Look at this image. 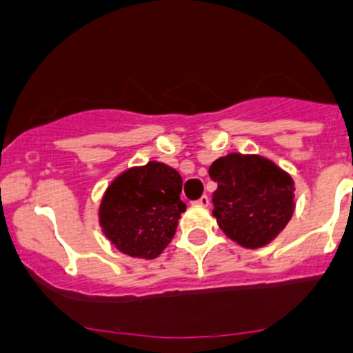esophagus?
I'll return each instance as SVG.
<instances>
[{
  "mask_svg": "<svg viewBox=\"0 0 353 353\" xmlns=\"http://www.w3.org/2000/svg\"><path fill=\"white\" fill-rule=\"evenodd\" d=\"M196 203H199V205H202V207H207V205H209V196L202 195L199 200H196Z\"/></svg>",
  "mask_w": 353,
  "mask_h": 353,
  "instance_id": "1",
  "label": "esophagus"
}]
</instances>
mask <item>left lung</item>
Wrapping results in <instances>:
<instances>
[{"label":"left lung","instance_id":"1","mask_svg":"<svg viewBox=\"0 0 353 353\" xmlns=\"http://www.w3.org/2000/svg\"><path fill=\"white\" fill-rule=\"evenodd\" d=\"M217 183L214 217L228 239L247 249L272 242L294 212V181L259 154L230 153L209 167Z\"/></svg>","mask_w":353,"mask_h":353}]
</instances>
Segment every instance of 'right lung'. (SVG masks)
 Returning a JSON list of instances; mask_svg holds the SVG:
<instances>
[{
    "label": "right lung",
    "mask_w": 353,
    "mask_h": 353,
    "mask_svg": "<svg viewBox=\"0 0 353 353\" xmlns=\"http://www.w3.org/2000/svg\"><path fill=\"white\" fill-rule=\"evenodd\" d=\"M179 172L161 161L130 167L114 177L99 205V225L118 251L154 259L176 233L186 205Z\"/></svg>",
    "instance_id": "right-lung-1"
}]
</instances>
